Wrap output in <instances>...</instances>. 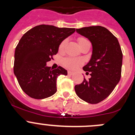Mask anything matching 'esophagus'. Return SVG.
I'll list each match as a JSON object with an SVG mask.
<instances>
[{"instance_id":"esophagus-1","label":"esophagus","mask_w":135,"mask_h":135,"mask_svg":"<svg viewBox=\"0 0 135 135\" xmlns=\"http://www.w3.org/2000/svg\"><path fill=\"white\" fill-rule=\"evenodd\" d=\"M68 74H69V75H70V76L73 75V74H74V73H73V72L70 71V70H69V71H68Z\"/></svg>"}]
</instances>
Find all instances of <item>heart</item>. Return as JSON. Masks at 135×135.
Masks as SVG:
<instances>
[{
  "label": "heart",
  "mask_w": 135,
  "mask_h": 135,
  "mask_svg": "<svg viewBox=\"0 0 135 135\" xmlns=\"http://www.w3.org/2000/svg\"><path fill=\"white\" fill-rule=\"evenodd\" d=\"M78 41L79 44L83 43L84 42L88 41L86 38H79L78 39ZM66 44V40H63L61 44H60L59 46V51H63L64 48L65 47V45ZM62 65H63L65 67L69 69H71V70H74L76 69V68L78 67L79 66L82 65L83 62L81 60L78 59H73V58H65L62 60Z\"/></svg>",
  "instance_id": "obj_1"
}]
</instances>
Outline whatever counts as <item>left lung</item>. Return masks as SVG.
<instances>
[{
  "mask_svg": "<svg viewBox=\"0 0 135 135\" xmlns=\"http://www.w3.org/2000/svg\"><path fill=\"white\" fill-rule=\"evenodd\" d=\"M93 46L91 57L83 67L86 74L82 83L74 87L76 95L84 101L97 104L108 97L119 83L123 54L117 38L105 27L91 26L77 28Z\"/></svg>",
  "mask_w": 135,
  "mask_h": 135,
  "instance_id": "8db88e82",
  "label": "left lung"
}]
</instances>
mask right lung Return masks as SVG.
<instances>
[{"label":"right lung","instance_id":"1","mask_svg":"<svg viewBox=\"0 0 135 135\" xmlns=\"http://www.w3.org/2000/svg\"><path fill=\"white\" fill-rule=\"evenodd\" d=\"M75 32L74 28H59L40 25L23 35L15 50L13 73L25 93L36 99L51 97L57 91V79L67 75L61 66L52 70L46 66L66 38Z\"/></svg>","mask_w":135,"mask_h":135}]
</instances>
